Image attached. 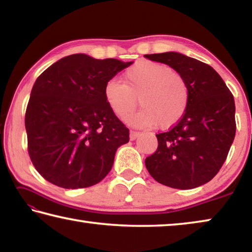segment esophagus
Returning <instances> with one entry per match:
<instances>
[{
	"label": "esophagus",
	"mask_w": 252,
	"mask_h": 252,
	"mask_svg": "<svg viewBox=\"0 0 252 252\" xmlns=\"http://www.w3.org/2000/svg\"><path fill=\"white\" fill-rule=\"evenodd\" d=\"M139 135H140V132H136V131H133V130L130 131V140H131V141H133V140L138 138Z\"/></svg>",
	"instance_id": "34e87169"
}]
</instances>
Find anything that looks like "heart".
Listing matches in <instances>:
<instances>
[{"label": "heart", "instance_id": "obj_1", "mask_svg": "<svg viewBox=\"0 0 252 252\" xmlns=\"http://www.w3.org/2000/svg\"><path fill=\"white\" fill-rule=\"evenodd\" d=\"M122 78L123 83L111 79L103 89L105 102L121 120H126L134 110L136 97L143 108L127 119L131 125H157L165 130L185 114L189 101L188 85L170 66L142 60L126 69Z\"/></svg>", "mask_w": 252, "mask_h": 252}]
</instances>
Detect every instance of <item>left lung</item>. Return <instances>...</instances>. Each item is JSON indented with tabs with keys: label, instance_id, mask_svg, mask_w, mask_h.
<instances>
[{
	"label": "left lung",
	"instance_id": "8db88e82",
	"mask_svg": "<svg viewBox=\"0 0 252 252\" xmlns=\"http://www.w3.org/2000/svg\"><path fill=\"white\" fill-rule=\"evenodd\" d=\"M176 70L188 85L186 112L146 159L151 177L174 189H193L219 172L236 135L233 95L210 65L178 52L146 54Z\"/></svg>",
	"mask_w": 252,
	"mask_h": 252
}]
</instances>
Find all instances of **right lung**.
Segmentation results:
<instances>
[{"label":"right lung","mask_w":252,"mask_h":252,"mask_svg":"<svg viewBox=\"0 0 252 252\" xmlns=\"http://www.w3.org/2000/svg\"><path fill=\"white\" fill-rule=\"evenodd\" d=\"M133 62L78 53L34 83L25 113L29 155L42 177L64 189L96 185L110 172L129 130L109 108L105 83Z\"/></svg>","instance_id":"obj_1"}]
</instances>
